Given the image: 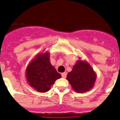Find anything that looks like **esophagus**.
<instances>
[{
	"label": "esophagus",
	"instance_id": "34e87169",
	"mask_svg": "<svg viewBox=\"0 0 120 120\" xmlns=\"http://www.w3.org/2000/svg\"><path fill=\"white\" fill-rule=\"evenodd\" d=\"M66 76H67V73L66 72H64V73H62V77L64 78H66Z\"/></svg>",
	"mask_w": 120,
	"mask_h": 120
}]
</instances>
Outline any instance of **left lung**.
I'll return each mask as SVG.
<instances>
[{"label":"left lung","instance_id":"left-lung-1","mask_svg":"<svg viewBox=\"0 0 120 120\" xmlns=\"http://www.w3.org/2000/svg\"><path fill=\"white\" fill-rule=\"evenodd\" d=\"M96 78V73L90 64L80 58L68 74L66 79L73 90L78 93H83L93 88Z\"/></svg>","mask_w":120,"mask_h":120}]
</instances>
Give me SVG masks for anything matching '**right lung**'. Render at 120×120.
Wrapping results in <instances>:
<instances>
[{"label": "right lung", "instance_id": "add662e5", "mask_svg": "<svg viewBox=\"0 0 120 120\" xmlns=\"http://www.w3.org/2000/svg\"><path fill=\"white\" fill-rule=\"evenodd\" d=\"M49 58V52L44 50L30 61L26 69L27 83L40 93L48 91L55 81L61 78V75L51 65Z\"/></svg>", "mask_w": 120, "mask_h": 120}]
</instances>
